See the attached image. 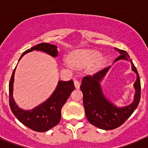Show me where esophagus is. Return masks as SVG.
<instances>
[{"label":"esophagus","instance_id":"34e87169","mask_svg":"<svg viewBox=\"0 0 148 148\" xmlns=\"http://www.w3.org/2000/svg\"><path fill=\"white\" fill-rule=\"evenodd\" d=\"M74 85H75V88L79 89V87H80V82H79V81L75 79V80H74Z\"/></svg>","mask_w":148,"mask_h":148}]
</instances>
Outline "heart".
Masks as SVG:
<instances>
[{
    "label": "heart",
    "mask_w": 148,
    "mask_h": 148,
    "mask_svg": "<svg viewBox=\"0 0 148 148\" xmlns=\"http://www.w3.org/2000/svg\"><path fill=\"white\" fill-rule=\"evenodd\" d=\"M101 53L95 49H82L75 51L69 56L70 64L75 67H84L92 64L90 70L99 71L105 66L108 58L101 56Z\"/></svg>",
    "instance_id": "b5f03b06"
}]
</instances>
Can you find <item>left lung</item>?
<instances>
[{
	"label": "left lung",
	"mask_w": 148,
	"mask_h": 148,
	"mask_svg": "<svg viewBox=\"0 0 148 148\" xmlns=\"http://www.w3.org/2000/svg\"><path fill=\"white\" fill-rule=\"evenodd\" d=\"M119 56L114 62L119 60L127 61L131 64V69L136 74V80L133 84L135 90L133 102L125 107H117L110 101L103 92L101 82L109 71L110 66L95 73L92 76H85L82 79L80 88L83 93V102L85 114L90 124L105 130L119 127L127 119L136 109L141 97L140 78L136 68L130 59L126 51L115 48Z\"/></svg>",
	"instance_id": "1"
}]
</instances>
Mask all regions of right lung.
<instances>
[{"mask_svg": "<svg viewBox=\"0 0 148 148\" xmlns=\"http://www.w3.org/2000/svg\"><path fill=\"white\" fill-rule=\"evenodd\" d=\"M33 50H38L49 55L52 57H57L58 54L57 46L48 43H41L27 49L21 55L19 61L23 56ZM15 69L13 71L9 84L10 105L13 114L20 122L37 132H45L57 125L61 120V108L66 103L70 93L75 89L73 82L59 81L54 92L48 99L29 110H24L17 105L13 98V84Z\"/></svg>", "mask_w": 148, "mask_h": 148, "instance_id": "obj_1", "label": "right lung"}]
</instances>
